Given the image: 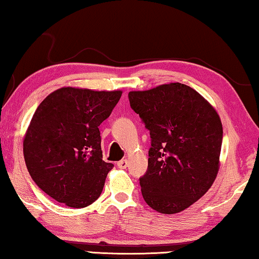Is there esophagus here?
Listing matches in <instances>:
<instances>
[{
  "instance_id": "34e87169",
  "label": "esophagus",
  "mask_w": 259,
  "mask_h": 259,
  "mask_svg": "<svg viewBox=\"0 0 259 259\" xmlns=\"http://www.w3.org/2000/svg\"><path fill=\"white\" fill-rule=\"evenodd\" d=\"M117 166L119 168H126V167H128V160H126V159L119 160L118 163H117Z\"/></svg>"
}]
</instances>
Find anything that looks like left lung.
Listing matches in <instances>:
<instances>
[{"label":"left lung","mask_w":259,"mask_h":259,"mask_svg":"<svg viewBox=\"0 0 259 259\" xmlns=\"http://www.w3.org/2000/svg\"><path fill=\"white\" fill-rule=\"evenodd\" d=\"M128 96L151 137L148 171L140 178L143 198L161 214L183 211L206 194L218 176L223 136L219 114L179 82Z\"/></svg>","instance_id":"1"}]
</instances>
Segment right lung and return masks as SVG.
<instances>
[{"label":"right lung","instance_id":"obj_1","mask_svg":"<svg viewBox=\"0 0 259 259\" xmlns=\"http://www.w3.org/2000/svg\"><path fill=\"white\" fill-rule=\"evenodd\" d=\"M121 95V91L63 87L34 111L23 153L31 178L56 201L83 208L101 195L114 165L102 160L99 125Z\"/></svg>","mask_w":259,"mask_h":259}]
</instances>
